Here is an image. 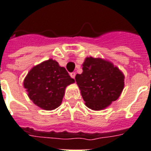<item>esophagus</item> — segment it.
Wrapping results in <instances>:
<instances>
[{
    "label": "esophagus",
    "instance_id": "obj_1",
    "mask_svg": "<svg viewBox=\"0 0 151 151\" xmlns=\"http://www.w3.org/2000/svg\"><path fill=\"white\" fill-rule=\"evenodd\" d=\"M75 75H76V73L74 72L70 73V77H71L72 78H75Z\"/></svg>",
    "mask_w": 151,
    "mask_h": 151
}]
</instances>
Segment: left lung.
<instances>
[{
    "label": "left lung",
    "mask_w": 151,
    "mask_h": 151,
    "mask_svg": "<svg viewBox=\"0 0 151 151\" xmlns=\"http://www.w3.org/2000/svg\"><path fill=\"white\" fill-rule=\"evenodd\" d=\"M82 73L75 80L86 106L93 110H101L116 101L124 88V74L110 61L86 58Z\"/></svg>",
    "instance_id": "8db88e82"
}]
</instances>
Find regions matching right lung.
<instances>
[{"instance_id": "1", "label": "right lung", "mask_w": 151, "mask_h": 151, "mask_svg": "<svg viewBox=\"0 0 151 151\" xmlns=\"http://www.w3.org/2000/svg\"><path fill=\"white\" fill-rule=\"evenodd\" d=\"M74 81L64 67L49 59L33 67L23 84L33 103L43 110H52L61 105L65 88Z\"/></svg>"}]
</instances>
